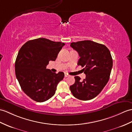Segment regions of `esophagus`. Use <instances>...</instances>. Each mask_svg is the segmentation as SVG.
Returning <instances> with one entry per match:
<instances>
[{"label":"esophagus","instance_id":"obj_1","mask_svg":"<svg viewBox=\"0 0 132 132\" xmlns=\"http://www.w3.org/2000/svg\"><path fill=\"white\" fill-rule=\"evenodd\" d=\"M69 75H68V73H65V77H68Z\"/></svg>","mask_w":132,"mask_h":132}]
</instances>
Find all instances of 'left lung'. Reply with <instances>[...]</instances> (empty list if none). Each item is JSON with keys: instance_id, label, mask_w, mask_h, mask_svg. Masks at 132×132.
I'll list each match as a JSON object with an SVG mask.
<instances>
[{"instance_id": "1", "label": "left lung", "mask_w": 132, "mask_h": 132, "mask_svg": "<svg viewBox=\"0 0 132 132\" xmlns=\"http://www.w3.org/2000/svg\"><path fill=\"white\" fill-rule=\"evenodd\" d=\"M70 46L78 52L80 59L78 65L82 69L86 77L83 80L75 76V82L70 87L72 95L82 101L96 97L109 80L112 67V59L105 45L91 40L72 42Z\"/></svg>"}]
</instances>
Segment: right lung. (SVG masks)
Listing matches in <instances>:
<instances>
[{"mask_svg": "<svg viewBox=\"0 0 132 132\" xmlns=\"http://www.w3.org/2000/svg\"><path fill=\"white\" fill-rule=\"evenodd\" d=\"M63 45V43L40 38L27 42L20 48L15 73L22 90L34 101L43 102L51 98L65 76L63 72L56 73L46 69L49 61L56 60Z\"/></svg>", "mask_w": 132, "mask_h": 132, "instance_id": "1", "label": "right lung"}]
</instances>
